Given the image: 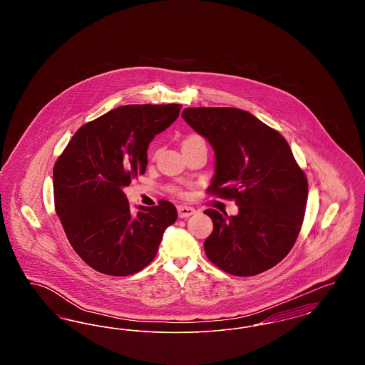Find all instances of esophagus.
<instances>
[{"instance_id":"1","label":"esophagus","mask_w":365,"mask_h":365,"mask_svg":"<svg viewBox=\"0 0 365 365\" xmlns=\"http://www.w3.org/2000/svg\"><path fill=\"white\" fill-rule=\"evenodd\" d=\"M194 213H195V209L187 207V205H179V207H178V215H179V217H182V219L189 217V216L194 215Z\"/></svg>"}]
</instances>
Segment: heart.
Instances as JSON below:
<instances>
[{"instance_id":"heart-1","label":"heart","mask_w":365,"mask_h":365,"mask_svg":"<svg viewBox=\"0 0 365 365\" xmlns=\"http://www.w3.org/2000/svg\"><path fill=\"white\" fill-rule=\"evenodd\" d=\"M194 140H202V138H201V137H198V135H190V137H187V138L183 140V145L190 143V142H194Z\"/></svg>"}]
</instances>
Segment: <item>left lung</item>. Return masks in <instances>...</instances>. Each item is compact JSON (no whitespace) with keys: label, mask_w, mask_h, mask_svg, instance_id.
I'll use <instances>...</instances> for the list:
<instances>
[{"label":"left lung","mask_w":365,"mask_h":365,"mask_svg":"<svg viewBox=\"0 0 365 365\" xmlns=\"http://www.w3.org/2000/svg\"><path fill=\"white\" fill-rule=\"evenodd\" d=\"M182 118L215 150L207 191L240 207L237 216L204 212L213 222L204 242L209 260L235 277L275 267L294 246L308 200L307 176L287 140L237 108H186Z\"/></svg>","instance_id":"8db88e82"}]
</instances>
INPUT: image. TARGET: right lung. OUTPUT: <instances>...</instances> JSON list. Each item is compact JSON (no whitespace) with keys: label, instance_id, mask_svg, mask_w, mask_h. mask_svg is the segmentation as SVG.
<instances>
[{"label":"right lung","instance_id":"1","mask_svg":"<svg viewBox=\"0 0 365 365\" xmlns=\"http://www.w3.org/2000/svg\"><path fill=\"white\" fill-rule=\"evenodd\" d=\"M182 105H124L82 125L53 168L54 207L71 246L93 269L133 275L156 257L174 204L137 213L123 189L148 165V146L178 119Z\"/></svg>","mask_w":365,"mask_h":365}]
</instances>
